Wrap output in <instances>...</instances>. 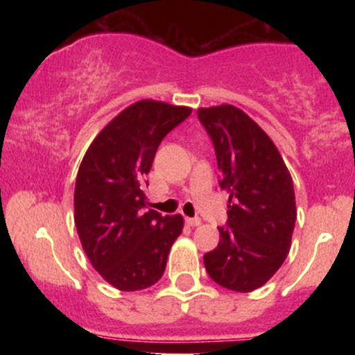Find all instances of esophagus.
I'll return each mask as SVG.
<instances>
[{
    "instance_id": "obj_1",
    "label": "esophagus",
    "mask_w": 355,
    "mask_h": 355,
    "mask_svg": "<svg viewBox=\"0 0 355 355\" xmlns=\"http://www.w3.org/2000/svg\"><path fill=\"white\" fill-rule=\"evenodd\" d=\"M185 222H187V225H189V227H198L202 223V220L198 217H191V218L187 217Z\"/></svg>"
}]
</instances>
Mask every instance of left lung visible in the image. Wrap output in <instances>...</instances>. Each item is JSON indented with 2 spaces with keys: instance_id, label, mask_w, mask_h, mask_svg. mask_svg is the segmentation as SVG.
Here are the masks:
<instances>
[{
  "instance_id": "1",
  "label": "left lung",
  "mask_w": 355,
  "mask_h": 355,
  "mask_svg": "<svg viewBox=\"0 0 355 355\" xmlns=\"http://www.w3.org/2000/svg\"><path fill=\"white\" fill-rule=\"evenodd\" d=\"M197 115L214 144L218 185L229 191V218L203 263L214 282L252 292L288 254L297 218L294 183L274 141L242 110L220 105Z\"/></svg>"
}]
</instances>
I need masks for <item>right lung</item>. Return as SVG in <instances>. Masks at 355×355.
Segmentation results:
<instances>
[{
  "instance_id": "obj_1",
  "label": "right lung",
  "mask_w": 355,
  "mask_h": 355,
  "mask_svg": "<svg viewBox=\"0 0 355 355\" xmlns=\"http://www.w3.org/2000/svg\"><path fill=\"white\" fill-rule=\"evenodd\" d=\"M190 113L162 101H137L101 130L81 162L75 225L92 266L118 291L157 284L182 234L180 215L145 210L144 187L162 140Z\"/></svg>"
}]
</instances>
